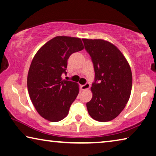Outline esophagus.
Listing matches in <instances>:
<instances>
[{
  "label": "esophagus",
  "instance_id": "esophagus-1",
  "mask_svg": "<svg viewBox=\"0 0 156 156\" xmlns=\"http://www.w3.org/2000/svg\"><path fill=\"white\" fill-rule=\"evenodd\" d=\"M90 84L89 83H86L85 84H83V85H81V89H82L83 90H87V89H88L89 88H90Z\"/></svg>",
  "mask_w": 156,
  "mask_h": 156
}]
</instances>
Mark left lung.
Wrapping results in <instances>:
<instances>
[{"mask_svg": "<svg viewBox=\"0 0 156 156\" xmlns=\"http://www.w3.org/2000/svg\"><path fill=\"white\" fill-rule=\"evenodd\" d=\"M95 70L93 98L86 104L92 118L108 122L115 118L128 102L132 88L129 63L113 44L102 39H82Z\"/></svg>", "mask_w": 156, "mask_h": 156, "instance_id": "left-lung-1", "label": "left lung"}]
</instances>
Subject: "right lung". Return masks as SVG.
Segmentation results:
<instances>
[{"label": "right lung", "instance_id": "obj_1", "mask_svg": "<svg viewBox=\"0 0 156 156\" xmlns=\"http://www.w3.org/2000/svg\"><path fill=\"white\" fill-rule=\"evenodd\" d=\"M83 49L80 38L56 37L35 55L27 75L30 98L38 113L50 122H58L68 115L79 93L78 84L62 80L67 72L68 59Z\"/></svg>", "mask_w": 156, "mask_h": 156}]
</instances>
